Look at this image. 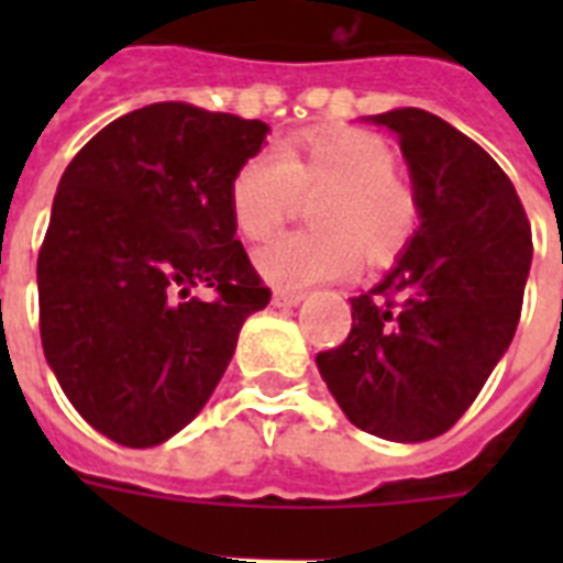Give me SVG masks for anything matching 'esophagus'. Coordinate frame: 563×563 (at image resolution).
<instances>
[{
	"instance_id": "34e87169",
	"label": "esophagus",
	"mask_w": 563,
	"mask_h": 563,
	"mask_svg": "<svg viewBox=\"0 0 563 563\" xmlns=\"http://www.w3.org/2000/svg\"><path fill=\"white\" fill-rule=\"evenodd\" d=\"M303 300V291H291V289H277L274 291L272 303L274 307H298Z\"/></svg>"
}]
</instances>
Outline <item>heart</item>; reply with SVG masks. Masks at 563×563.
Instances as JSON below:
<instances>
[{
  "instance_id": "b5f03b06",
  "label": "heart",
  "mask_w": 563,
  "mask_h": 563,
  "mask_svg": "<svg viewBox=\"0 0 563 563\" xmlns=\"http://www.w3.org/2000/svg\"><path fill=\"white\" fill-rule=\"evenodd\" d=\"M394 166L391 145L360 128L295 134L277 154L239 163L228 187L230 219L251 242L272 236L298 198L316 195L307 210L316 230L260 247L256 272L272 286L295 291L351 277L360 251L371 265L397 260L418 230L420 203Z\"/></svg>"
}]
</instances>
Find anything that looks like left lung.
I'll return each mask as SVG.
<instances>
[{
  "mask_svg": "<svg viewBox=\"0 0 563 563\" xmlns=\"http://www.w3.org/2000/svg\"><path fill=\"white\" fill-rule=\"evenodd\" d=\"M400 136L420 228L318 371L353 427L385 441L444 435L515 339L532 228L515 184L482 145L435 113L368 117Z\"/></svg>",
  "mask_w": 563,
  "mask_h": 563,
  "instance_id": "1",
  "label": "left lung"
}]
</instances>
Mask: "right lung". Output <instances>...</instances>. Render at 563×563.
I'll use <instances>...</instances> for the list:
<instances>
[{"label":"right lung","mask_w":563,"mask_h":563,"mask_svg":"<svg viewBox=\"0 0 563 563\" xmlns=\"http://www.w3.org/2000/svg\"><path fill=\"white\" fill-rule=\"evenodd\" d=\"M260 119L157 101L101 128L66 166L37 256L40 339L78 415L154 446L203 409L247 316L272 300L230 219ZM210 288V301L188 291Z\"/></svg>","instance_id":"1"}]
</instances>
